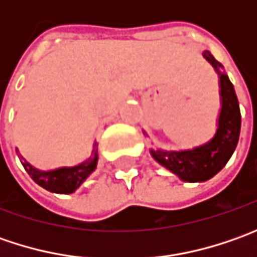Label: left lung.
<instances>
[{
  "label": "left lung",
  "mask_w": 257,
  "mask_h": 257,
  "mask_svg": "<svg viewBox=\"0 0 257 257\" xmlns=\"http://www.w3.org/2000/svg\"><path fill=\"white\" fill-rule=\"evenodd\" d=\"M203 57L219 75L222 105L213 137L207 143L187 150L150 149V154L157 163L176 174L180 180L189 183L206 182L226 166L239 142L242 121L237 97L229 77L223 71V65L209 51H203Z\"/></svg>",
  "instance_id": "1"
}]
</instances>
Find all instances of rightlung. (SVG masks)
<instances>
[{
  "label": "right lung",
  "mask_w": 257,
  "mask_h": 257,
  "mask_svg": "<svg viewBox=\"0 0 257 257\" xmlns=\"http://www.w3.org/2000/svg\"><path fill=\"white\" fill-rule=\"evenodd\" d=\"M15 152H17L21 163L24 166L25 172L31 176V179L38 186L44 187L45 190H48V192L60 193V194L74 193L84 183L85 179L95 170L97 163H98L97 143H94L91 154H90V157L87 160L81 162L80 164L71 166V167H58V169H53V170L35 169L34 166H31L20 154L18 149H15Z\"/></svg>",
  "instance_id": "obj_1"
}]
</instances>
